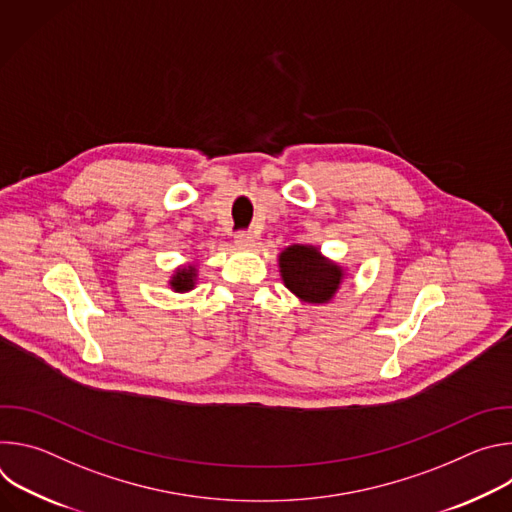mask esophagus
<instances>
[{"mask_svg":"<svg viewBox=\"0 0 512 512\" xmlns=\"http://www.w3.org/2000/svg\"><path fill=\"white\" fill-rule=\"evenodd\" d=\"M235 243H237L239 247H253V245H255V235H253L251 231H239V233L235 235Z\"/></svg>","mask_w":512,"mask_h":512,"instance_id":"esophagus-1","label":"esophagus"}]
</instances>
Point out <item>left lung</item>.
<instances>
[{"label": "left lung", "instance_id": "1", "mask_svg": "<svg viewBox=\"0 0 512 512\" xmlns=\"http://www.w3.org/2000/svg\"><path fill=\"white\" fill-rule=\"evenodd\" d=\"M279 271L289 291L310 304L330 302L342 281V269L316 247L291 245L279 255Z\"/></svg>", "mask_w": 512, "mask_h": 512}]
</instances>
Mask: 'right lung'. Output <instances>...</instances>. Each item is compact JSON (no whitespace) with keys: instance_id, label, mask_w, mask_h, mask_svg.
Segmentation results:
<instances>
[{"instance_id":"add662e5","label":"right lung","mask_w":512,"mask_h":512,"mask_svg":"<svg viewBox=\"0 0 512 512\" xmlns=\"http://www.w3.org/2000/svg\"><path fill=\"white\" fill-rule=\"evenodd\" d=\"M194 283H196V267L194 265L178 269L170 281L172 289H176V291H190L194 287Z\"/></svg>"}]
</instances>
